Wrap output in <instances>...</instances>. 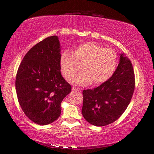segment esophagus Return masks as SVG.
Here are the masks:
<instances>
[{"label":"esophagus","instance_id":"34e87169","mask_svg":"<svg viewBox=\"0 0 154 154\" xmlns=\"http://www.w3.org/2000/svg\"><path fill=\"white\" fill-rule=\"evenodd\" d=\"M72 91H80V90H79V88L73 87V88H72Z\"/></svg>","mask_w":154,"mask_h":154}]
</instances>
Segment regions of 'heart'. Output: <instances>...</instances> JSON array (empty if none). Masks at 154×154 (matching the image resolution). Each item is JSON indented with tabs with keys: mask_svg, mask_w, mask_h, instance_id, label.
I'll return each mask as SVG.
<instances>
[{
	"mask_svg": "<svg viewBox=\"0 0 154 154\" xmlns=\"http://www.w3.org/2000/svg\"><path fill=\"white\" fill-rule=\"evenodd\" d=\"M118 56L110 48H104L93 42H86L77 45L74 51L65 50L60 57V67L63 75L71 79L81 69L84 70L73 79L78 85H95L104 82L115 72Z\"/></svg>",
	"mask_w": 154,
	"mask_h": 154,
	"instance_id": "b5f03b06",
	"label": "heart"
}]
</instances>
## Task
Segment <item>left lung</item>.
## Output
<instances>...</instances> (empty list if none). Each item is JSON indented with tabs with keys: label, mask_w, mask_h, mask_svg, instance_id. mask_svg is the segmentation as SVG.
Returning a JSON list of instances; mask_svg holds the SVG:
<instances>
[{
	"label": "left lung",
	"mask_w": 154,
	"mask_h": 154,
	"mask_svg": "<svg viewBox=\"0 0 154 154\" xmlns=\"http://www.w3.org/2000/svg\"><path fill=\"white\" fill-rule=\"evenodd\" d=\"M135 85L131 61L124 54H121L119 65L111 78L98 87L83 91L82 116L95 126L114 122L128 108Z\"/></svg>",
	"instance_id": "left-lung-1"
}]
</instances>
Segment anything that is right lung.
<instances>
[{"label":"right lung","instance_id":"obj_1","mask_svg":"<svg viewBox=\"0 0 154 154\" xmlns=\"http://www.w3.org/2000/svg\"><path fill=\"white\" fill-rule=\"evenodd\" d=\"M61 46L56 35L39 42L26 53L16 77V91L25 115L46 125L61 114V103L72 87L61 74Z\"/></svg>","mask_w":154,"mask_h":154}]
</instances>
